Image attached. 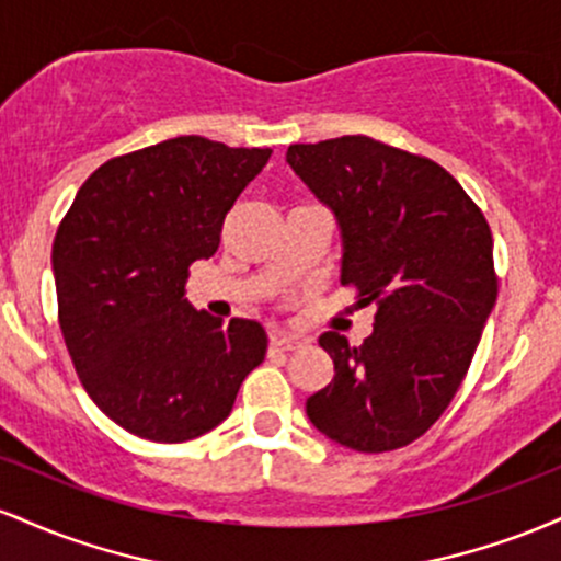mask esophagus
Segmentation results:
<instances>
[{
    "label": "esophagus",
    "instance_id": "esophagus-1",
    "mask_svg": "<svg viewBox=\"0 0 561 561\" xmlns=\"http://www.w3.org/2000/svg\"><path fill=\"white\" fill-rule=\"evenodd\" d=\"M302 343H306V340H302L300 334H289V332L272 334L274 351H298V347H302Z\"/></svg>",
    "mask_w": 561,
    "mask_h": 561
}]
</instances>
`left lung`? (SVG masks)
Returning a JSON list of instances; mask_svg holds the SVG:
<instances>
[{
    "label": "left lung",
    "mask_w": 561,
    "mask_h": 561,
    "mask_svg": "<svg viewBox=\"0 0 561 561\" xmlns=\"http://www.w3.org/2000/svg\"><path fill=\"white\" fill-rule=\"evenodd\" d=\"M287 163L334 214L340 282L377 302L358 347L319 337L334 379L308 420L362 454L409 446L448 409L495 306L491 227L446 169L362 134L289 145Z\"/></svg>",
    "instance_id": "left-lung-1"
}]
</instances>
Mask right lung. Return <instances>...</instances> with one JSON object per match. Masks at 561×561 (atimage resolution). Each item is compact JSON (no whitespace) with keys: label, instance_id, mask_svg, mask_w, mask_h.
Wrapping results in <instances>:
<instances>
[{"label":"right lung","instance_id":"obj_1","mask_svg":"<svg viewBox=\"0 0 561 561\" xmlns=\"http://www.w3.org/2000/svg\"><path fill=\"white\" fill-rule=\"evenodd\" d=\"M272 150L176 137L100 165L53 244L57 311L89 398L131 435L184 443L231 414L266 356L253 319H221L184 298L195 261Z\"/></svg>","mask_w":561,"mask_h":561}]
</instances>
